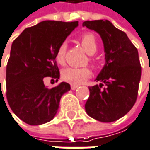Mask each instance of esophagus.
Segmentation results:
<instances>
[{"label":"esophagus","mask_w":150,"mask_h":150,"mask_svg":"<svg viewBox=\"0 0 150 150\" xmlns=\"http://www.w3.org/2000/svg\"><path fill=\"white\" fill-rule=\"evenodd\" d=\"M78 87H79V85H75V84H72V85H71V89H72V90H75V89L77 88Z\"/></svg>","instance_id":"obj_1"}]
</instances>
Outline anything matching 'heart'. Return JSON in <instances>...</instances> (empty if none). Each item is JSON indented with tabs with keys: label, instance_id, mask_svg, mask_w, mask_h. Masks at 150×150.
I'll use <instances>...</instances> for the list:
<instances>
[{
	"label": "heart",
	"instance_id": "b5f03b06",
	"mask_svg": "<svg viewBox=\"0 0 150 150\" xmlns=\"http://www.w3.org/2000/svg\"><path fill=\"white\" fill-rule=\"evenodd\" d=\"M80 43L85 51L88 55H93L98 50V44L95 36L93 33H86L82 34L80 38ZM67 51V44L62 43L58 46L55 58L59 64H63L65 62V57ZM90 62L93 63V59L90 58ZM91 75V70L88 67L85 68H76V67H67L62 72V77L64 81L72 83V84H80L87 80Z\"/></svg>",
	"mask_w": 150,
	"mask_h": 150
}]
</instances>
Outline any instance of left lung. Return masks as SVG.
I'll return each mask as SVG.
<instances>
[{"label": "left lung", "mask_w": 150, "mask_h": 150, "mask_svg": "<svg viewBox=\"0 0 150 150\" xmlns=\"http://www.w3.org/2000/svg\"><path fill=\"white\" fill-rule=\"evenodd\" d=\"M82 25L100 35L105 53V63L95 79L100 84L89 88L85 109L98 121L113 122L129 112L137 100L142 72L138 51L126 33L107 20L84 21Z\"/></svg>", "instance_id": "obj_1"}]
</instances>
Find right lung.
I'll use <instances>...</instances> for the list:
<instances>
[{"label": "right lung", "mask_w": 150, "mask_h": 150, "mask_svg": "<svg viewBox=\"0 0 150 150\" xmlns=\"http://www.w3.org/2000/svg\"><path fill=\"white\" fill-rule=\"evenodd\" d=\"M77 26L78 21H42L25 28L13 42L6 73L7 100L25 123L39 125L53 119L61 97L70 90L67 82L47 88L44 80L58 81L56 51Z\"/></svg>", "instance_id": "add662e5"}]
</instances>
